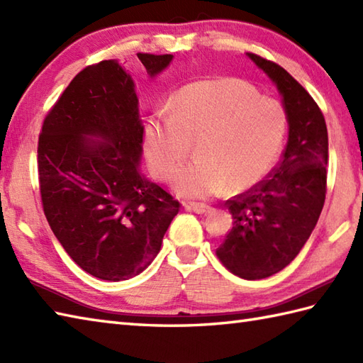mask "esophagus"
Listing matches in <instances>:
<instances>
[{"label":"esophagus","mask_w":363,"mask_h":363,"mask_svg":"<svg viewBox=\"0 0 363 363\" xmlns=\"http://www.w3.org/2000/svg\"><path fill=\"white\" fill-rule=\"evenodd\" d=\"M184 207H186L187 211H191L195 213H207L211 211V206L203 204V203H186L184 204Z\"/></svg>","instance_id":"esophagus-1"}]
</instances>
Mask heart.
<instances>
[{
  "label": "heart",
  "instance_id": "b5f03b06",
  "mask_svg": "<svg viewBox=\"0 0 363 363\" xmlns=\"http://www.w3.org/2000/svg\"><path fill=\"white\" fill-rule=\"evenodd\" d=\"M287 113L274 98L230 76L186 84L143 121V151L151 173L169 182L195 142L196 162L176 177L186 198L242 194L259 184L279 156Z\"/></svg>",
  "mask_w": 363,
  "mask_h": 363
}]
</instances>
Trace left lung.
I'll use <instances>...</instances> for the list:
<instances>
[{
  "label": "left lung",
  "mask_w": 363,
  "mask_h": 363,
  "mask_svg": "<svg viewBox=\"0 0 363 363\" xmlns=\"http://www.w3.org/2000/svg\"><path fill=\"white\" fill-rule=\"evenodd\" d=\"M248 56L277 86L289 120L279 164L267 179L226 201L233 229L215 251L230 273L254 281L287 267L317 225L328 189V128L318 104L287 70Z\"/></svg>",
  "instance_id": "left-lung-1"
}]
</instances>
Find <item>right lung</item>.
Instances as JSON below:
<instances>
[{
	"label": "right lung",
	"mask_w": 363,
	"mask_h": 363,
	"mask_svg": "<svg viewBox=\"0 0 363 363\" xmlns=\"http://www.w3.org/2000/svg\"><path fill=\"white\" fill-rule=\"evenodd\" d=\"M137 56L150 76L173 59ZM142 142L134 82L115 60L76 74L43 120L37 169L45 217L68 256L98 279L142 273L179 212L177 199L138 173Z\"/></svg>",
	"instance_id": "right-lung-1"
}]
</instances>
